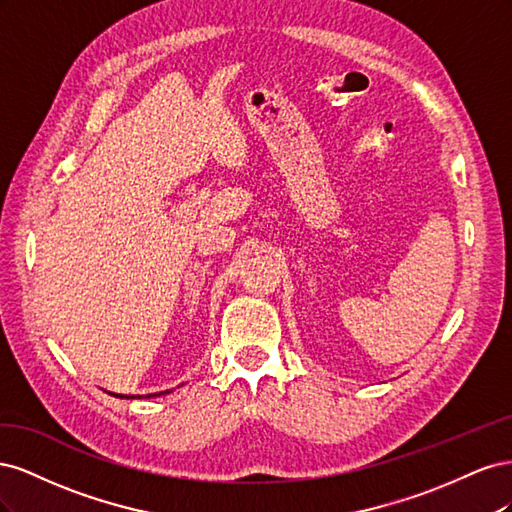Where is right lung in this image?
Wrapping results in <instances>:
<instances>
[{"instance_id":"1","label":"right lung","mask_w":512,"mask_h":512,"mask_svg":"<svg viewBox=\"0 0 512 512\" xmlns=\"http://www.w3.org/2000/svg\"><path fill=\"white\" fill-rule=\"evenodd\" d=\"M113 395H115V393H113ZM153 395H160V393H153ZM115 397H123V395H115ZM149 397H151V395H149Z\"/></svg>"}]
</instances>
